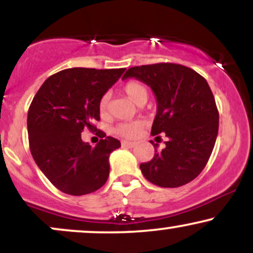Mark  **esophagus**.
<instances>
[{
    "instance_id": "34e87169",
    "label": "esophagus",
    "mask_w": 253,
    "mask_h": 253,
    "mask_svg": "<svg viewBox=\"0 0 253 253\" xmlns=\"http://www.w3.org/2000/svg\"><path fill=\"white\" fill-rule=\"evenodd\" d=\"M136 145V143H133V141H123V146L125 147H129V149H132V147H134Z\"/></svg>"
}]
</instances>
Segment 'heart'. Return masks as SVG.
<instances>
[{
  "mask_svg": "<svg viewBox=\"0 0 253 253\" xmlns=\"http://www.w3.org/2000/svg\"><path fill=\"white\" fill-rule=\"evenodd\" d=\"M125 94L128 96L133 102L139 104L141 102H146L147 97H149V91L147 88L141 82L138 81H130L126 83L124 86ZM107 108H108V95H103L101 97L100 102H98V110L101 114H106ZM141 124L139 121H130V123H121L115 126L114 132L118 135L124 136V138H134L138 135L139 130H140Z\"/></svg>",
  "mask_w": 253,
  "mask_h": 253,
  "instance_id": "obj_1",
  "label": "heart"
}]
</instances>
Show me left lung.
<instances>
[{
  "instance_id": "1",
  "label": "left lung",
  "mask_w": 253,
  "mask_h": 253,
  "mask_svg": "<svg viewBox=\"0 0 253 253\" xmlns=\"http://www.w3.org/2000/svg\"><path fill=\"white\" fill-rule=\"evenodd\" d=\"M132 77L155 92L157 114L151 134L165 133L169 138L161 152L153 144L155 156L140 164L141 172L158 187L187 184L205 169L219 130V112L207 81L173 63L134 66L123 78Z\"/></svg>"
}]
</instances>
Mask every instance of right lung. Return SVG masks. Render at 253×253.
<instances>
[{
  "label": "right lung",
  "instance_id": "add662e5",
  "mask_svg": "<svg viewBox=\"0 0 253 253\" xmlns=\"http://www.w3.org/2000/svg\"><path fill=\"white\" fill-rule=\"evenodd\" d=\"M124 71L66 69L48 77L32 101L27 117L31 153L43 175L63 193L85 195L108 179L109 155L121 146L120 141L104 134L91 147L81 133L96 129L98 102Z\"/></svg>",
  "mask_w": 253,
  "mask_h": 253
}]
</instances>
